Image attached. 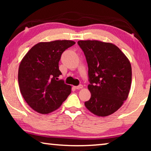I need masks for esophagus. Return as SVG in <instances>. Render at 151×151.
<instances>
[{
  "instance_id": "1",
  "label": "esophagus",
  "mask_w": 151,
  "mask_h": 151,
  "mask_svg": "<svg viewBox=\"0 0 151 151\" xmlns=\"http://www.w3.org/2000/svg\"><path fill=\"white\" fill-rule=\"evenodd\" d=\"M75 88H76V89H80V88H83V86L82 85V84H80V85H78V86H75Z\"/></svg>"
}]
</instances>
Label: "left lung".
<instances>
[{
  "label": "left lung",
  "instance_id": "obj_1",
  "mask_svg": "<svg viewBox=\"0 0 151 151\" xmlns=\"http://www.w3.org/2000/svg\"><path fill=\"white\" fill-rule=\"evenodd\" d=\"M88 68L91 92L84 102L90 112L106 117L117 111L127 100L132 80L129 60L116 45L99 40H79Z\"/></svg>",
  "mask_w": 151,
  "mask_h": 151
}]
</instances>
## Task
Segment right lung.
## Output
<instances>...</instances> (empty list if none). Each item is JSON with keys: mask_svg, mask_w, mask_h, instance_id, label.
Returning <instances> with one entry per match:
<instances>
[{"mask_svg": "<svg viewBox=\"0 0 151 151\" xmlns=\"http://www.w3.org/2000/svg\"><path fill=\"white\" fill-rule=\"evenodd\" d=\"M75 44L67 40L41 42L32 47L22 59L18 74L20 91L36 112H53L71 93V86L58 80L62 74L58 63L62 53Z\"/></svg>", "mask_w": 151, "mask_h": 151, "instance_id": "add662e5", "label": "right lung"}]
</instances>
